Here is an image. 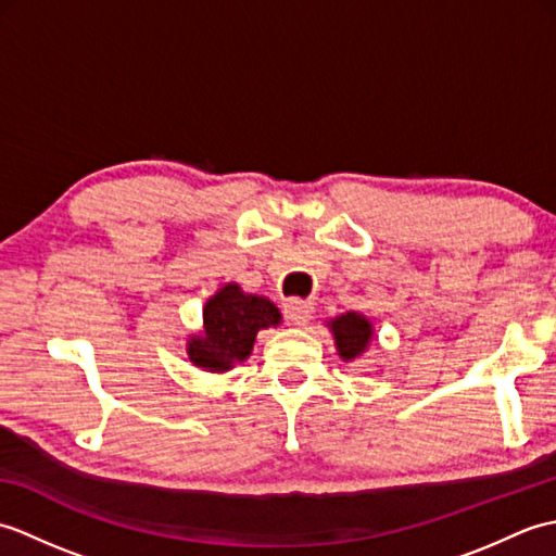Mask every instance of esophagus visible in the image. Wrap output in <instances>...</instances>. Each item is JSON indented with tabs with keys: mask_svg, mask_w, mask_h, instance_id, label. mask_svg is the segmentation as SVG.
I'll use <instances>...</instances> for the list:
<instances>
[{
	"mask_svg": "<svg viewBox=\"0 0 556 556\" xmlns=\"http://www.w3.org/2000/svg\"><path fill=\"white\" fill-rule=\"evenodd\" d=\"M287 317L293 325H305L315 313V303L313 301H301V299H289L285 303Z\"/></svg>",
	"mask_w": 556,
	"mask_h": 556,
	"instance_id": "1",
	"label": "esophagus"
}]
</instances>
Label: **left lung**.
I'll list each match as a JSON object with an SVG mask.
<instances>
[{
    "label": "left lung",
    "mask_w": 556,
    "mask_h": 556,
    "mask_svg": "<svg viewBox=\"0 0 556 556\" xmlns=\"http://www.w3.org/2000/svg\"><path fill=\"white\" fill-rule=\"evenodd\" d=\"M327 325H329V329H332L334 341H337V351L344 361L358 358L361 353L368 351L370 339H372V325L365 315L351 311V313L334 317V320Z\"/></svg>",
    "instance_id": "obj_1"
}]
</instances>
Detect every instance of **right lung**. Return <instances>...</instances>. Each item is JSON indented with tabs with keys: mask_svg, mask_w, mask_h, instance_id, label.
Here are the masks:
<instances>
[{
	"mask_svg": "<svg viewBox=\"0 0 556 556\" xmlns=\"http://www.w3.org/2000/svg\"><path fill=\"white\" fill-rule=\"evenodd\" d=\"M277 305L239 285L222 287L203 308V332L188 339V358L210 372H227L251 356L260 329L277 327Z\"/></svg>",
	"mask_w": 556,
	"mask_h": 556,
	"instance_id": "obj_1",
	"label": "right lung"
}]
</instances>
